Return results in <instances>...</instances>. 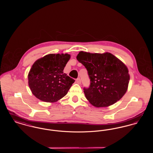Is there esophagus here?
<instances>
[{
  "label": "esophagus",
  "mask_w": 153,
  "mask_h": 153,
  "mask_svg": "<svg viewBox=\"0 0 153 153\" xmlns=\"http://www.w3.org/2000/svg\"><path fill=\"white\" fill-rule=\"evenodd\" d=\"M76 81L77 82V83L80 84L81 83V79H80V78H77L76 80Z\"/></svg>",
  "instance_id": "1"
}]
</instances>
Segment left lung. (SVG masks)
Instances as JSON below:
<instances>
[{"mask_svg":"<svg viewBox=\"0 0 153 153\" xmlns=\"http://www.w3.org/2000/svg\"><path fill=\"white\" fill-rule=\"evenodd\" d=\"M76 58L87 70L91 82L89 88H84V92L92 105L108 107L126 94L130 80L128 70L115 56L107 52L100 54L81 51Z\"/></svg>","mask_w":153,"mask_h":153,"instance_id":"obj_1","label":"left lung"}]
</instances>
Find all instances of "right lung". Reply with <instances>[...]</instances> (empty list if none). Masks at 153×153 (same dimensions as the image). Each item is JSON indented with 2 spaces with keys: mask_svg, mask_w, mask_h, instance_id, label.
Listing matches in <instances>:
<instances>
[{
  "mask_svg": "<svg viewBox=\"0 0 153 153\" xmlns=\"http://www.w3.org/2000/svg\"><path fill=\"white\" fill-rule=\"evenodd\" d=\"M70 58L68 54H49L33 64L28 74L29 86L36 98L53 102L67 94L74 82L63 71Z\"/></svg>",
  "mask_w": 153,
  "mask_h": 153,
  "instance_id": "obj_1",
  "label": "right lung"
}]
</instances>
